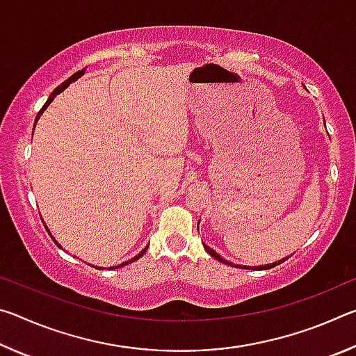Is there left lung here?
Instances as JSON below:
<instances>
[{"label":"left lung","mask_w":356,"mask_h":356,"mask_svg":"<svg viewBox=\"0 0 356 356\" xmlns=\"http://www.w3.org/2000/svg\"><path fill=\"white\" fill-rule=\"evenodd\" d=\"M204 248H206V251L209 252V254L212 256V257H215L216 261H220V262L226 264V265H231V262H227L226 259H222L220 254H216V252H215L212 248H209L207 245H204ZM286 259H287V257H286ZM286 259H282V261H278V262H273V264H268V265H264V267H257V268H265V270H267V268H272V267H275V265H278V264H281V262H284ZM232 267H242V265H232Z\"/></svg>","instance_id":"left-lung-1"}]
</instances>
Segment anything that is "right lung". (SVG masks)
<instances>
[{
    "instance_id": "add662e5",
    "label": "right lung",
    "mask_w": 356,
    "mask_h": 356,
    "mask_svg": "<svg viewBox=\"0 0 356 356\" xmlns=\"http://www.w3.org/2000/svg\"><path fill=\"white\" fill-rule=\"evenodd\" d=\"M83 74H84V69H81V70H78V72H76V74H74V75H72L70 78H67V80H65V81H64L63 84H59V86H58V88L55 89V91H53V92L50 94V97H48V100L45 102V105L40 108V111L38 113V116H35V122H34V127H35V124H38V120H39V118H40V114H42V113H44V111L47 110V106L51 104V102H53V99H55L58 94H61V92L64 91V89L69 86V84H70V83H74V81H76V80H78V78H80V76H81ZM45 227H47V226H45ZM47 231H48V227H47ZM48 232H50V231H48ZM50 237H51V234H50ZM51 238H53V237H51ZM53 242H55V243H56V245L59 246V248H61V245H59V243L56 242V240H55V238H53ZM146 250H147V246H146V248H144V250H143V251L140 252V254H138V256H135L134 259H130V261H127V262H124V264H120V265H118V267L120 268V267H124V265H129V264H131V262H135V261H138V259H140V257H141V256L144 254V252H146ZM118 267H116V268H118ZM113 268H114V267H111V270H113Z\"/></svg>"
}]
</instances>
